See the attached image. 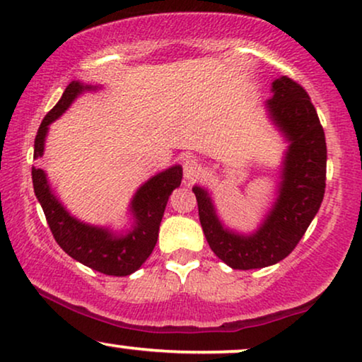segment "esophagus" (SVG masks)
<instances>
[{
  "label": "esophagus",
  "instance_id": "obj_1",
  "mask_svg": "<svg viewBox=\"0 0 362 362\" xmlns=\"http://www.w3.org/2000/svg\"><path fill=\"white\" fill-rule=\"evenodd\" d=\"M182 175H185V181L187 185L194 182L197 177L202 175V166L201 163L196 160V158H187L182 165Z\"/></svg>",
  "mask_w": 362,
  "mask_h": 362
}]
</instances>
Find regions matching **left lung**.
I'll return each mask as SVG.
<instances>
[{
	"mask_svg": "<svg viewBox=\"0 0 362 362\" xmlns=\"http://www.w3.org/2000/svg\"><path fill=\"white\" fill-rule=\"evenodd\" d=\"M274 97L265 102L272 125L286 146L275 201L254 232L224 226L211 192L194 186L199 221L212 252L234 270L264 269L295 249L318 212L326 186V140L308 93L288 77L272 82Z\"/></svg>",
	"mask_w": 362,
	"mask_h": 362,
	"instance_id": "1",
	"label": "left lung"
}]
</instances>
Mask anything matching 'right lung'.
<instances>
[{"mask_svg": "<svg viewBox=\"0 0 362 362\" xmlns=\"http://www.w3.org/2000/svg\"><path fill=\"white\" fill-rule=\"evenodd\" d=\"M98 86L72 81L61 100L44 117L34 140V160L44 155L49 125L56 122L72 102L83 92L98 90ZM181 165L151 176L138 187L130 201L132 226L125 230H113L107 226H93L74 217L57 199L44 170L33 168V186L39 204L46 214L54 239L74 260L105 275L127 276L136 272L155 249L158 230L171 192L181 185Z\"/></svg>", "mask_w": 362, "mask_h": 362, "instance_id": "add662e5", "label": "right lung"}]
</instances>
